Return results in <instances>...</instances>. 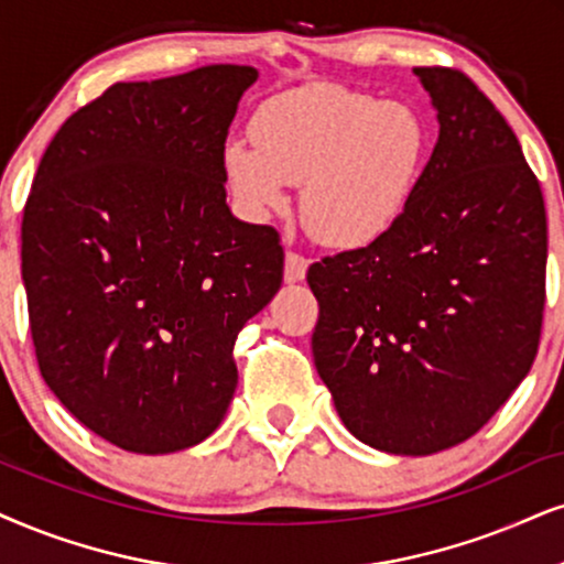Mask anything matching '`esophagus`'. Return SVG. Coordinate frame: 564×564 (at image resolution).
Returning <instances> with one entry per match:
<instances>
[{"label": "esophagus", "mask_w": 564, "mask_h": 564, "mask_svg": "<svg viewBox=\"0 0 564 564\" xmlns=\"http://www.w3.org/2000/svg\"><path fill=\"white\" fill-rule=\"evenodd\" d=\"M306 268H310V260H306L304 254L294 252V249H289V252H286V268H283V278H286V283L304 281Z\"/></svg>", "instance_id": "esophagus-1"}]
</instances>
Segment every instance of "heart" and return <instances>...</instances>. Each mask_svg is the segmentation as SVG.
Segmentation results:
<instances>
[{
  "label": "heart",
  "mask_w": 564,
  "mask_h": 564,
  "mask_svg": "<svg viewBox=\"0 0 564 564\" xmlns=\"http://www.w3.org/2000/svg\"><path fill=\"white\" fill-rule=\"evenodd\" d=\"M252 140H229L226 180L252 218L304 184L302 218L319 241L361 247L401 216L426 155V127L405 104L317 85L262 106Z\"/></svg>",
  "instance_id": "obj_1"
}]
</instances>
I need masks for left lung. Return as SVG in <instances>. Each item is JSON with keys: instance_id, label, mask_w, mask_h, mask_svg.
Returning a JSON list of instances; mask_svg holds the SVG:
<instances>
[{"instance_id": "8db88e82", "label": "left lung", "mask_w": 564, "mask_h": 564, "mask_svg": "<svg viewBox=\"0 0 564 564\" xmlns=\"http://www.w3.org/2000/svg\"><path fill=\"white\" fill-rule=\"evenodd\" d=\"M440 138L393 226L310 265L315 367L356 440L430 455L481 430L536 359L546 210L495 104L455 67H413Z\"/></svg>"}]
</instances>
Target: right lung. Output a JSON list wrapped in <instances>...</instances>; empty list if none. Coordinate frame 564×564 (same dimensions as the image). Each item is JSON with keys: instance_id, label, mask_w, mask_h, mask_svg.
I'll use <instances>...</instances> for the list:
<instances>
[{"instance_id": "obj_1", "label": "right lung", "mask_w": 564, "mask_h": 564, "mask_svg": "<svg viewBox=\"0 0 564 564\" xmlns=\"http://www.w3.org/2000/svg\"><path fill=\"white\" fill-rule=\"evenodd\" d=\"M245 64L113 83L48 142L20 226L41 377L130 453L197 445L237 390L234 344L283 281L273 226L234 218L224 151Z\"/></svg>"}]
</instances>
